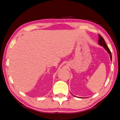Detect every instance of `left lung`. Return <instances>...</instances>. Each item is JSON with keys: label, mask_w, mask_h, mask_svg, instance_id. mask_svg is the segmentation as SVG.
Returning a JSON list of instances; mask_svg holds the SVG:
<instances>
[{"label": "left lung", "mask_w": 120, "mask_h": 120, "mask_svg": "<svg viewBox=\"0 0 120 120\" xmlns=\"http://www.w3.org/2000/svg\"><path fill=\"white\" fill-rule=\"evenodd\" d=\"M98 36H99V40H98V44L101 46H102L106 50V51L109 53V56H110V59L112 61V54H111V52L110 51V50H109V48H108V46H107L106 44V43H105V41L104 40V38H103L102 36H101L100 35H98ZM78 97V98H82V97Z\"/></svg>", "instance_id": "1"}]
</instances>
